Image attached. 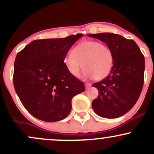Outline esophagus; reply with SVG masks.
<instances>
[{
  "label": "esophagus",
  "instance_id": "34e87169",
  "mask_svg": "<svg viewBox=\"0 0 154 154\" xmlns=\"http://www.w3.org/2000/svg\"><path fill=\"white\" fill-rule=\"evenodd\" d=\"M91 83H85V88L86 89H88V88H91Z\"/></svg>",
  "mask_w": 154,
  "mask_h": 154
}]
</instances>
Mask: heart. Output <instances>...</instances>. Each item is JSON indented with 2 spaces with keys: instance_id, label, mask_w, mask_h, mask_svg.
Segmentation results:
<instances>
[{
  "instance_id": "obj_1",
  "label": "heart",
  "mask_w": 154,
  "mask_h": 154,
  "mask_svg": "<svg viewBox=\"0 0 154 154\" xmlns=\"http://www.w3.org/2000/svg\"><path fill=\"white\" fill-rule=\"evenodd\" d=\"M72 54L67 56L63 62L69 72L76 78H80L85 69L88 77L101 80L109 75L114 65L111 49L98 41L81 42L72 49Z\"/></svg>"
}]
</instances>
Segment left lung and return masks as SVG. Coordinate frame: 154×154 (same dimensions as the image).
Masks as SVG:
<instances>
[{"label":"left lung","instance_id":"8db88e82","mask_svg":"<svg viewBox=\"0 0 154 154\" xmlns=\"http://www.w3.org/2000/svg\"><path fill=\"white\" fill-rule=\"evenodd\" d=\"M104 42L112 51L114 65L109 75L93 83L98 96L92 107L98 116L114 119L128 112L138 100L144 82L145 59L135 41L105 32L89 34Z\"/></svg>","mask_w":154,"mask_h":154}]
</instances>
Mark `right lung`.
<instances>
[{"mask_svg": "<svg viewBox=\"0 0 154 154\" xmlns=\"http://www.w3.org/2000/svg\"><path fill=\"white\" fill-rule=\"evenodd\" d=\"M81 37L35 40L17 55L14 86L23 106L37 119L48 122L65 119L72 98L85 91L84 83L69 72L63 62Z\"/></svg>", "mask_w": 154, "mask_h": 154, "instance_id": "obj_1", "label": "right lung"}]
</instances>
